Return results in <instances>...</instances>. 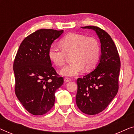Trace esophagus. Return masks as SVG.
I'll list each match as a JSON object with an SVG mask.
<instances>
[{
    "label": "esophagus",
    "mask_w": 134,
    "mask_h": 134,
    "mask_svg": "<svg viewBox=\"0 0 134 134\" xmlns=\"http://www.w3.org/2000/svg\"><path fill=\"white\" fill-rule=\"evenodd\" d=\"M64 80H65V82H70L72 80L71 78H69V77H65L64 79Z\"/></svg>",
    "instance_id": "1"
}]
</instances>
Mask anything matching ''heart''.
<instances>
[{
	"mask_svg": "<svg viewBox=\"0 0 134 134\" xmlns=\"http://www.w3.org/2000/svg\"><path fill=\"white\" fill-rule=\"evenodd\" d=\"M62 49L51 45L48 51L49 59L57 66L65 63L66 54H71L72 62L60 71L65 76H75L85 69L90 70L98 64L100 58V47L98 40L94 37L75 33H70L60 41Z\"/></svg>",
	"mask_w": 134,
	"mask_h": 134,
	"instance_id": "heart-1",
	"label": "heart"
}]
</instances>
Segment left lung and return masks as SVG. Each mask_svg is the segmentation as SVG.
<instances>
[{
    "instance_id": "1",
    "label": "left lung",
    "mask_w": 134,
    "mask_h": 134,
    "mask_svg": "<svg viewBox=\"0 0 134 134\" xmlns=\"http://www.w3.org/2000/svg\"><path fill=\"white\" fill-rule=\"evenodd\" d=\"M82 28L94 30L101 44L96 69L77 80V105L83 113L93 115L103 111L118 93L121 63L116 46L105 31L96 26Z\"/></svg>"
}]
</instances>
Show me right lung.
Segmentation results:
<instances>
[{
	"label": "right lung",
	"mask_w": 134,
	"mask_h": 134,
	"mask_svg": "<svg viewBox=\"0 0 134 134\" xmlns=\"http://www.w3.org/2000/svg\"><path fill=\"white\" fill-rule=\"evenodd\" d=\"M63 33L54 29L36 30L23 40L14 58L16 95L32 115L48 112L54 105L55 93L63 83L48 56L49 47Z\"/></svg>",
	"instance_id": "obj_1"
}]
</instances>
